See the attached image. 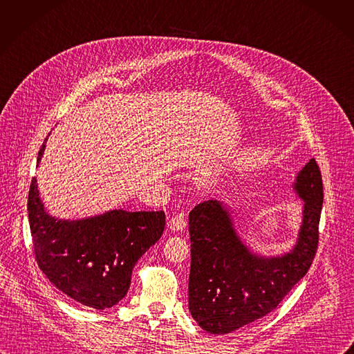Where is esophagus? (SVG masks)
Here are the masks:
<instances>
[{
  "instance_id": "esophagus-1",
  "label": "esophagus",
  "mask_w": 354,
  "mask_h": 354,
  "mask_svg": "<svg viewBox=\"0 0 354 354\" xmlns=\"http://www.w3.org/2000/svg\"><path fill=\"white\" fill-rule=\"evenodd\" d=\"M168 226H169V229L174 230V232H179V230L185 229V226H186L185 215H183V214H176V215H174V216L169 219Z\"/></svg>"
}]
</instances>
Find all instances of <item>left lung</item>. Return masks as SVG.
I'll return each instance as SVG.
<instances>
[{"label": "left lung", "mask_w": 354, "mask_h": 354, "mask_svg": "<svg viewBox=\"0 0 354 354\" xmlns=\"http://www.w3.org/2000/svg\"><path fill=\"white\" fill-rule=\"evenodd\" d=\"M293 189L303 201V219L296 245L280 256L253 253L221 201L209 199L191 210L189 312L203 330L226 335L269 315L308 273L317 250L323 205L315 159L297 174Z\"/></svg>", "instance_id": "8db88e82"}]
</instances>
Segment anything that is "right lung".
<instances>
[{
  "mask_svg": "<svg viewBox=\"0 0 354 354\" xmlns=\"http://www.w3.org/2000/svg\"><path fill=\"white\" fill-rule=\"evenodd\" d=\"M28 219L39 269L66 296L98 310L125 297L135 263L165 227L163 210L115 209L78 221L57 219L44 209L37 178L28 192Z\"/></svg>",
  "mask_w": 354,
  "mask_h": 354,
  "instance_id": "obj_1",
  "label": "right lung"
}]
</instances>
